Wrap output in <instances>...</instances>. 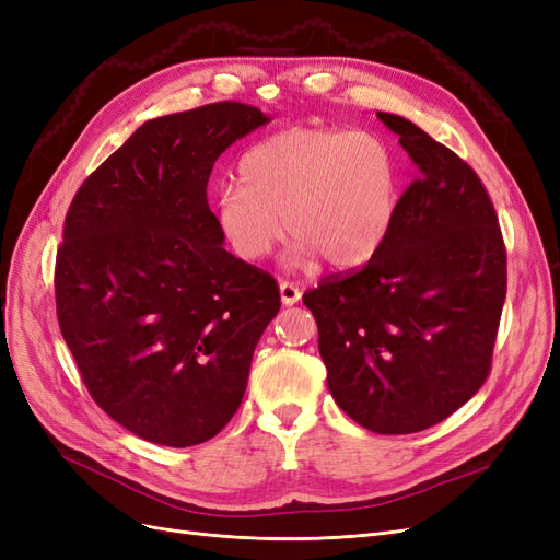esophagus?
Masks as SVG:
<instances>
[{"mask_svg": "<svg viewBox=\"0 0 560 560\" xmlns=\"http://www.w3.org/2000/svg\"><path fill=\"white\" fill-rule=\"evenodd\" d=\"M280 299L284 306H294V303H299V299H301V287L290 280H282L280 282Z\"/></svg>", "mask_w": 560, "mask_h": 560, "instance_id": "34e87169", "label": "esophagus"}]
</instances>
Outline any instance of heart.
Returning <instances> with one entry per match:
<instances>
[{
  "label": "heart",
  "instance_id": "b5f03b06",
  "mask_svg": "<svg viewBox=\"0 0 560 560\" xmlns=\"http://www.w3.org/2000/svg\"><path fill=\"white\" fill-rule=\"evenodd\" d=\"M238 175L241 186L217 191L214 219L245 261L264 259L287 229L290 264L358 268L376 257L399 208L397 159L371 132L287 130L247 149Z\"/></svg>",
  "mask_w": 560,
  "mask_h": 560
}]
</instances>
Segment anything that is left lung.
<instances>
[{
  "label": "left lung",
  "mask_w": 560,
  "mask_h": 560,
  "mask_svg": "<svg viewBox=\"0 0 560 560\" xmlns=\"http://www.w3.org/2000/svg\"><path fill=\"white\" fill-rule=\"evenodd\" d=\"M418 179L399 198L387 241L360 270L325 278L303 303L334 401L378 434H411L479 393L506 296L498 214L477 173L397 114Z\"/></svg>",
  "instance_id": "1"
}]
</instances>
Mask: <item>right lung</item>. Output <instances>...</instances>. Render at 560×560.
Returning <instances> with one entry per match:
<instances>
[{
  "label": "right lung",
  "instance_id": "obj_1",
  "mask_svg": "<svg viewBox=\"0 0 560 560\" xmlns=\"http://www.w3.org/2000/svg\"><path fill=\"white\" fill-rule=\"evenodd\" d=\"M268 121L243 103L151 118L67 210L62 338L100 409L144 442L184 448L222 432L280 311L276 280L224 249L206 194L214 161Z\"/></svg>",
  "mask_w": 560,
  "mask_h": 560
}]
</instances>
